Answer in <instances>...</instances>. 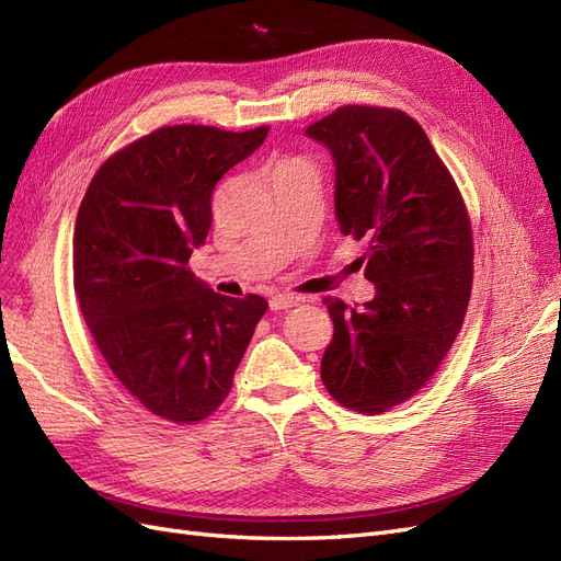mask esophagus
<instances>
[{
	"instance_id": "1",
	"label": "esophagus",
	"mask_w": 561,
	"mask_h": 561,
	"mask_svg": "<svg viewBox=\"0 0 561 561\" xmlns=\"http://www.w3.org/2000/svg\"><path fill=\"white\" fill-rule=\"evenodd\" d=\"M301 299L299 297H295V295H274L268 299V307H271V311H283V309H293V307H297Z\"/></svg>"
}]
</instances>
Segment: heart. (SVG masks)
Masks as SVG:
<instances>
[{
  "label": "heart",
  "instance_id": "b5f03b06",
  "mask_svg": "<svg viewBox=\"0 0 561 561\" xmlns=\"http://www.w3.org/2000/svg\"><path fill=\"white\" fill-rule=\"evenodd\" d=\"M304 168H311V165H307L304 161H283V163L278 165L276 175H278V173H290V171H304Z\"/></svg>",
  "mask_w": 561,
  "mask_h": 561
}]
</instances>
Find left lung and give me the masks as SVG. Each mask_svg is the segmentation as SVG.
<instances>
[{
  "instance_id": "1",
  "label": "left lung",
  "mask_w": 561,
  "mask_h": 561,
  "mask_svg": "<svg viewBox=\"0 0 561 561\" xmlns=\"http://www.w3.org/2000/svg\"><path fill=\"white\" fill-rule=\"evenodd\" d=\"M334 157L339 229L367 245L377 295L360 311L325 297L334 336L320 360L328 393L388 412L431 381L461 332L472 290V229L426 130L390 107L344 105L307 128Z\"/></svg>"
}]
</instances>
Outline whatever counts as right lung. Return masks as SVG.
Wrapping results in <instances>:
<instances>
[{"label": "right lung", "instance_id": "1", "mask_svg": "<svg viewBox=\"0 0 561 561\" xmlns=\"http://www.w3.org/2000/svg\"><path fill=\"white\" fill-rule=\"evenodd\" d=\"M268 133L163 126L98 168L77 213L72 268L83 320L116 381L173 423L210 416L266 313L264 297L213 293L190 271L222 175Z\"/></svg>", "mask_w": 561, "mask_h": 561}]
</instances>
